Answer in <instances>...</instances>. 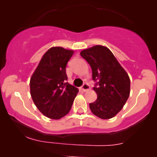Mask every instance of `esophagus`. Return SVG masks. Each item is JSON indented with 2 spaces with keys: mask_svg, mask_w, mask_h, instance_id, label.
<instances>
[{
  "mask_svg": "<svg viewBox=\"0 0 157 157\" xmlns=\"http://www.w3.org/2000/svg\"><path fill=\"white\" fill-rule=\"evenodd\" d=\"M81 90L84 92L88 91V90H90V85H89L87 83H84L83 84V86H81Z\"/></svg>",
  "mask_w": 157,
  "mask_h": 157,
  "instance_id": "obj_1",
  "label": "esophagus"
}]
</instances>
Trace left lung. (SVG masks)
<instances>
[{
  "label": "left lung",
  "instance_id": "obj_1",
  "mask_svg": "<svg viewBox=\"0 0 157 157\" xmlns=\"http://www.w3.org/2000/svg\"><path fill=\"white\" fill-rule=\"evenodd\" d=\"M92 69L93 90L97 99L90 104L91 112L102 119L113 118L123 108L130 95V78L112 52L95 45L80 52Z\"/></svg>",
  "mask_w": 157,
  "mask_h": 157
}]
</instances>
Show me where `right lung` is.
I'll return each instance as SVG.
<instances>
[{"label": "right lung", "mask_w": 157, "mask_h": 157, "mask_svg": "<svg viewBox=\"0 0 157 157\" xmlns=\"http://www.w3.org/2000/svg\"><path fill=\"white\" fill-rule=\"evenodd\" d=\"M74 51L52 47L45 53L30 79V93L45 116L59 119L71 110L78 89L69 84L66 66Z\"/></svg>", "instance_id": "add662e5"}]
</instances>
